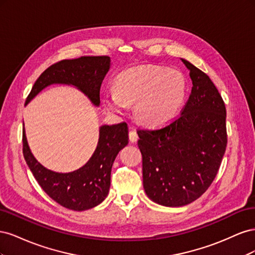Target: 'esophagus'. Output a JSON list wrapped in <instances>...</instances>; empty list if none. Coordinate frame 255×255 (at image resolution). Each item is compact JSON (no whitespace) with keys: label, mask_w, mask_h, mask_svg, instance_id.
<instances>
[{"label":"esophagus","mask_w":255,"mask_h":255,"mask_svg":"<svg viewBox=\"0 0 255 255\" xmlns=\"http://www.w3.org/2000/svg\"><path fill=\"white\" fill-rule=\"evenodd\" d=\"M128 138H129L130 142H136L138 140V134L135 129L130 130V132L128 133Z\"/></svg>","instance_id":"34e87169"}]
</instances>
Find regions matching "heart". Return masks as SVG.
Segmentation results:
<instances>
[{
	"label": "heart",
	"mask_w": 255,
	"mask_h": 255,
	"mask_svg": "<svg viewBox=\"0 0 255 255\" xmlns=\"http://www.w3.org/2000/svg\"><path fill=\"white\" fill-rule=\"evenodd\" d=\"M186 81L181 72L163 66L145 65L127 69L116 79V90L104 92L107 110L123 114L135 105L142 125L158 128L170 122L186 97Z\"/></svg>",
	"instance_id": "1"
}]
</instances>
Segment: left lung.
<instances>
[{
    "mask_svg": "<svg viewBox=\"0 0 255 255\" xmlns=\"http://www.w3.org/2000/svg\"><path fill=\"white\" fill-rule=\"evenodd\" d=\"M192 81L182 114L158 129H138L143 188L153 202L177 207L211 186L227 148V111L212 80L182 59Z\"/></svg>",
    "mask_w": 255,
    "mask_h": 255,
    "instance_id": "obj_1",
    "label": "left lung"
}]
</instances>
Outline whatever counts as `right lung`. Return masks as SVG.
<instances>
[{"label":"right lung","mask_w":255,"mask_h":255,"mask_svg":"<svg viewBox=\"0 0 255 255\" xmlns=\"http://www.w3.org/2000/svg\"><path fill=\"white\" fill-rule=\"evenodd\" d=\"M111 68L109 56H82L65 59L50 66L35 82L25 105L52 84L72 85L87 96L91 103L100 105V88ZM23 155L28 168L50 198L72 211H86L101 203L109 195L114 160L128 143L126 122L100 128V137L92 156L83 167L72 172L49 170L30 152L23 128Z\"/></svg>","instance_id":"add662e5"}]
</instances>
